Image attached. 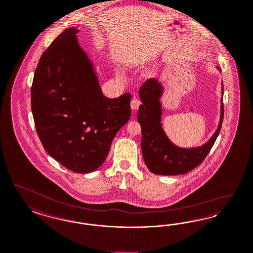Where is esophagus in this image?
<instances>
[{
	"mask_svg": "<svg viewBox=\"0 0 253 253\" xmlns=\"http://www.w3.org/2000/svg\"><path fill=\"white\" fill-rule=\"evenodd\" d=\"M140 105H141V102L138 99H132L131 101V108L132 110H137L139 108Z\"/></svg>",
	"mask_w": 253,
	"mask_h": 253,
	"instance_id": "1",
	"label": "esophagus"
}]
</instances>
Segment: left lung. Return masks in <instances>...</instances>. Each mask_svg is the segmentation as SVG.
<instances>
[{"mask_svg": "<svg viewBox=\"0 0 253 253\" xmlns=\"http://www.w3.org/2000/svg\"><path fill=\"white\" fill-rule=\"evenodd\" d=\"M220 72V68L217 66ZM164 86L157 79H148L139 89L142 102L140 105L137 121L141 125V148L146 166L151 173L160 175H176L186 174L207 157L213 147L221 129L223 121L222 96L220 100V118L218 128L211 138L197 148H179L171 142L164 131L162 124V103ZM221 93L223 87L221 83Z\"/></svg>", "mask_w": 253, "mask_h": 253, "instance_id": "8db88e82", "label": "left lung"}]
</instances>
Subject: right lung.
Listing matches in <instances>:
<instances>
[{"mask_svg":"<svg viewBox=\"0 0 253 253\" xmlns=\"http://www.w3.org/2000/svg\"><path fill=\"white\" fill-rule=\"evenodd\" d=\"M78 28L64 30L43 53L31 90L35 128L45 151L71 171L103 165L117 132L131 118V94L109 99L80 46Z\"/></svg>","mask_w":253,"mask_h":253,"instance_id":"right-lung-1","label":"right lung"}]
</instances>
